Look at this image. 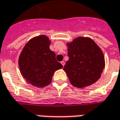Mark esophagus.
Returning a JSON list of instances; mask_svg holds the SVG:
<instances>
[{
	"instance_id": "1",
	"label": "esophagus",
	"mask_w": 120,
	"mask_h": 120,
	"mask_svg": "<svg viewBox=\"0 0 120 120\" xmlns=\"http://www.w3.org/2000/svg\"><path fill=\"white\" fill-rule=\"evenodd\" d=\"M61 64H62V65H63V67H64V66L65 65V62H64V61H62V62H61Z\"/></svg>"
}]
</instances>
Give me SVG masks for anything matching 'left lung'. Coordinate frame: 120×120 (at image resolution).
Segmentation results:
<instances>
[{"label": "left lung", "instance_id": "8db88e82", "mask_svg": "<svg viewBox=\"0 0 120 120\" xmlns=\"http://www.w3.org/2000/svg\"><path fill=\"white\" fill-rule=\"evenodd\" d=\"M69 60L64 70L71 83L84 88L95 83L105 68V58L100 47L89 37H79L68 42Z\"/></svg>", "mask_w": 120, "mask_h": 120}]
</instances>
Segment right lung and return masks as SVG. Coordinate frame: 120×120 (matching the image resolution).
<instances>
[{
    "mask_svg": "<svg viewBox=\"0 0 120 120\" xmlns=\"http://www.w3.org/2000/svg\"><path fill=\"white\" fill-rule=\"evenodd\" d=\"M51 40L44 34L33 37L25 45L19 58L21 75L27 83L37 87L48 86L56 71L63 68L49 49Z\"/></svg>",
    "mask_w": 120,
    "mask_h": 120,
    "instance_id": "1",
    "label": "right lung"
}]
</instances>
